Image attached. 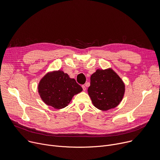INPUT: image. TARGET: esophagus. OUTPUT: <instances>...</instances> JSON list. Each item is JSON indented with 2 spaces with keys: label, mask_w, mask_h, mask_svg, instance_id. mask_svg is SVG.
I'll return each instance as SVG.
<instances>
[{
  "label": "esophagus",
  "mask_w": 160,
  "mask_h": 160,
  "mask_svg": "<svg viewBox=\"0 0 160 160\" xmlns=\"http://www.w3.org/2000/svg\"><path fill=\"white\" fill-rule=\"evenodd\" d=\"M82 87V88H83V90L84 91H85V90H86V87H85L84 85H83Z\"/></svg>",
  "instance_id": "esophagus-1"
}]
</instances>
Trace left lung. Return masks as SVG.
<instances>
[{"mask_svg": "<svg viewBox=\"0 0 160 160\" xmlns=\"http://www.w3.org/2000/svg\"><path fill=\"white\" fill-rule=\"evenodd\" d=\"M88 94L93 105L107 111L118 107L125 93V84L111 68L98 69L91 76Z\"/></svg>", "mask_w": 160, "mask_h": 160, "instance_id": "obj_1", "label": "left lung"}]
</instances>
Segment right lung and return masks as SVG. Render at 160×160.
<instances>
[{
  "mask_svg": "<svg viewBox=\"0 0 160 160\" xmlns=\"http://www.w3.org/2000/svg\"><path fill=\"white\" fill-rule=\"evenodd\" d=\"M38 89L43 102L55 109L67 107L72 97L83 91L74 78L62 70L48 72L40 80Z\"/></svg>",
  "mask_w": 160,
  "mask_h": 160,
  "instance_id": "right-lung-1",
  "label": "right lung"
}]
</instances>
